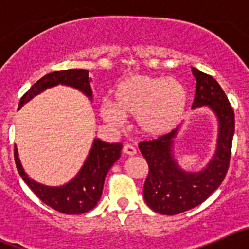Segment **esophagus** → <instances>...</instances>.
I'll list each match as a JSON object with an SVG mask.
<instances>
[{
    "instance_id": "esophagus-1",
    "label": "esophagus",
    "mask_w": 249,
    "mask_h": 249,
    "mask_svg": "<svg viewBox=\"0 0 249 249\" xmlns=\"http://www.w3.org/2000/svg\"><path fill=\"white\" fill-rule=\"evenodd\" d=\"M123 153H124V155H128V156H133L137 153V149L132 146V144H126V146L123 147Z\"/></svg>"
}]
</instances>
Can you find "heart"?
Instances as JSON below:
<instances>
[{"label":"heart","mask_w":249,"mask_h":249,"mask_svg":"<svg viewBox=\"0 0 249 249\" xmlns=\"http://www.w3.org/2000/svg\"><path fill=\"white\" fill-rule=\"evenodd\" d=\"M188 93L177 78L136 74L114 89L111 103H103V121L120 127L123 117H135L136 127L147 137H160L176 128L184 116Z\"/></svg>","instance_id":"obj_1"}]
</instances>
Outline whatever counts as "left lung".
Listing matches in <instances>:
<instances>
[{
    "mask_svg": "<svg viewBox=\"0 0 249 249\" xmlns=\"http://www.w3.org/2000/svg\"><path fill=\"white\" fill-rule=\"evenodd\" d=\"M192 73L197 81L192 108L208 106L217 116V149L202 171L186 172L178 166L172 152L178 128L157 140L143 141L138 144L149 168L143 186L144 201L151 210L160 214L175 215L199 206L221 186L230 167L234 112L224 91L212 76L195 67Z\"/></svg>",
    "mask_w": 249,
    "mask_h": 249,
    "instance_id": "obj_1",
    "label": "left lung"
}]
</instances>
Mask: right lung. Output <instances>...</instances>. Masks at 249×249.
Listing matches in <instances>:
<instances>
[{
    "instance_id": "1",
    "label": "right lung",
    "mask_w": 249,
    "mask_h": 249,
    "mask_svg": "<svg viewBox=\"0 0 249 249\" xmlns=\"http://www.w3.org/2000/svg\"><path fill=\"white\" fill-rule=\"evenodd\" d=\"M89 82L91 78L89 77L87 70H63V71L48 73L42 78H39L22 96L18 103V109L25 103L32 100L34 96H37L45 89L57 85L71 86L73 89L83 92L89 100H92V89ZM121 149H122L121 143H107L96 138L89 157L80 172L77 173L72 181L59 187L43 186L31 179L22 168L16 146L13 149V153H15V162L19 176L43 203L65 214H81L93 210L97 202L100 201L106 175L113 166L114 162L120 158Z\"/></svg>"
}]
</instances>
